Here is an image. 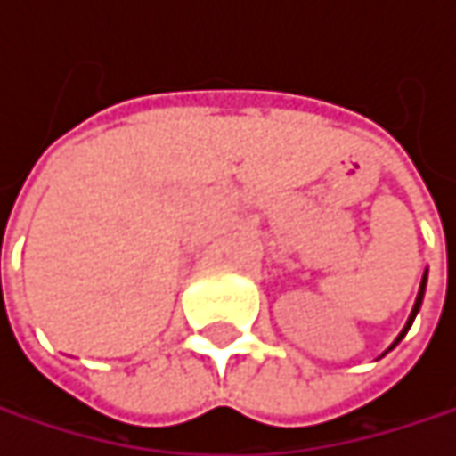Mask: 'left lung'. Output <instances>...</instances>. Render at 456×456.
Listing matches in <instances>:
<instances>
[{
	"label": "left lung",
	"mask_w": 456,
	"mask_h": 456,
	"mask_svg": "<svg viewBox=\"0 0 456 456\" xmlns=\"http://www.w3.org/2000/svg\"><path fill=\"white\" fill-rule=\"evenodd\" d=\"M425 280H428V272L422 274V282H419V293H417V301H414V309H411L410 319H407V324H404V330L399 332V338H396V340L391 343V348H396V346H399V340H402V338L407 335V330H410L411 322H414V317H417V312H419V304H422V296H425ZM391 348H388V351H391Z\"/></svg>",
	"instance_id": "8db88e82"
}]
</instances>
